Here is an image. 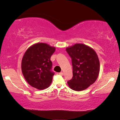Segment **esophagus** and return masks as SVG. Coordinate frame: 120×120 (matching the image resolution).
I'll return each instance as SVG.
<instances>
[{
	"label": "esophagus",
	"instance_id": "1",
	"mask_svg": "<svg viewBox=\"0 0 120 120\" xmlns=\"http://www.w3.org/2000/svg\"><path fill=\"white\" fill-rule=\"evenodd\" d=\"M59 75H61V76H63V75H64V73H63L62 72H61L59 73Z\"/></svg>",
	"mask_w": 120,
	"mask_h": 120
}]
</instances>
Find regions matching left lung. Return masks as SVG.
Segmentation results:
<instances>
[{"instance_id": "obj_1", "label": "left lung", "mask_w": 120, "mask_h": 120, "mask_svg": "<svg viewBox=\"0 0 120 120\" xmlns=\"http://www.w3.org/2000/svg\"><path fill=\"white\" fill-rule=\"evenodd\" d=\"M71 58L73 77L67 82L71 89L85 90L96 80L100 65L96 53L84 44H76L66 49Z\"/></svg>"}]
</instances>
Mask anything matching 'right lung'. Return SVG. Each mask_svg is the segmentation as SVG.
I'll list each match as a JSON object with an SVG mask.
<instances>
[{
	"instance_id": "right-lung-1",
	"label": "right lung",
	"mask_w": 120,
	"mask_h": 120,
	"mask_svg": "<svg viewBox=\"0 0 120 120\" xmlns=\"http://www.w3.org/2000/svg\"><path fill=\"white\" fill-rule=\"evenodd\" d=\"M56 49L46 43L34 44L26 50L22 61L24 78L31 86L42 90L50 86L54 73L51 56Z\"/></svg>"
}]
</instances>
